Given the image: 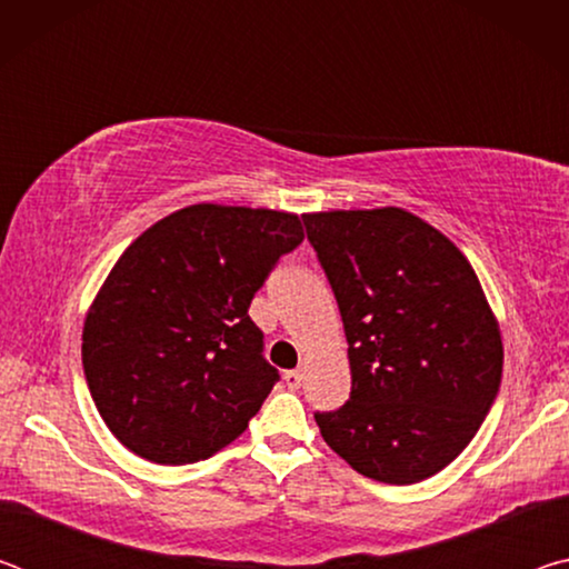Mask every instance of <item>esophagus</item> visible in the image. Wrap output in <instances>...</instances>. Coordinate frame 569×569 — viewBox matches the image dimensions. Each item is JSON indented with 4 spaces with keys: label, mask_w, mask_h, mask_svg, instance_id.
<instances>
[{
    "label": "esophagus",
    "mask_w": 569,
    "mask_h": 569,
    "mask_svg": "<svg viewBox=\"0 0 569 569\" xmlns=\"http://www.w3.org/2000/svg\"><path fill=\"white\" fill-rule=\"evenodd\" d=\"M283 381H286V387L288 389H301V383H303V373L301 371H286L283 373Z\"/></svg>",
    "instance_id": "1"
}]
</instances>
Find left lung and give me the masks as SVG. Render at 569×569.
<instances>
[{
  "label": "left lung",
  "instance_id": "1",
  "mask_svg": "<svg viewBox=\"0 0 569 569\" xmlns=\"http://www.w3.org/2000/svg\"><path fill=\"white\" fill-rule=\"evenodd\" d=\"M339 303L351 397L316 411L321 437L359 475L413 485L455 461L502 381V336L475 268L401 208L306 213Z\"/></svg>",
  "mask_w": 569,
  "mask_h": 569
}]
</instances>
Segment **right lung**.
I'll list each match as a JSON object with an SVG mask.
<instances>
[{"instance_id":"add662e5","label":"right lung","mask_w":569,"mask_h":569,"mask_svg":"<svg viewBox=\"0 0 569 569\" xmlns=\"http://www.w3.org/2000/svg\"><path fill=\"white\" fill-rule=\"evenodd\" d=\"M301 240L293 213L200 203L130 243L82 331L92 401L124 447L192 465L243 435L281 379L248 308Z\"/></svg>"}]
</instances>
